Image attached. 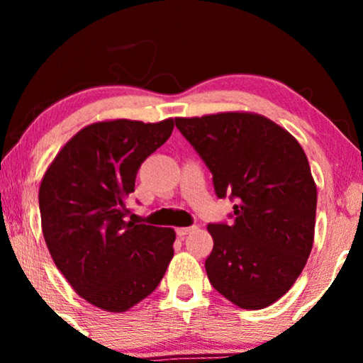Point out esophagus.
<instances>
[{
	"mask_svg": "<svg viewBox=\"0 0 363 363\" xmlns=\"http://www.w3.org/2000/svg\"><path fill=\"white\" fill-rule=\"evenodd\" d=\"M195 230H196V226H180V228H177V235L183 238V236L190 235V233L195 231Z\"/></svg>",
	"mask_w": 363,
	"mask_h": 363,
	"instance_id": "esophagus-1",
	"label": "esophagus"
}]
</instances>
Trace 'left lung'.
Instances as JSON below:
<instances>
[{
  "label": "left lung",
  "instance_id": "1",
  "mask_svg": "<svg viewBox=\"0 0 363 363\" xmlns=\"http://www.w3.org/2000/svg\"><path fill=\"white\" fill-rule=\"evenodd\" d=\"M183 137L235 198L231 225H208L211 286L241 309H264L291 289L314 242L317 186L301 143L255 112L177 117Z\"/></svg>",
  "mask_w": 363,
  "mask_h": 363
}]
</instances>
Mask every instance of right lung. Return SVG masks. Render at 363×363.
I'll return each instance as SVG.
<instances>
[{"instance_id":"1","label":"right lung","mask_w":363,"mask_h":363,"mask_svg":"<svg viewBox=\"0 0 363 363\" xmlns=\"http://www.w3.org/2000/svg\"><path fill=\"white\" fill-rule=\"evenodd\" d=\"M173 118H116L84 127L54 157L39 186L44 241L84 301L125 312L160 284L175 230L125 221L142 162L168 140Z\"/></svg>"}]
</instances>
